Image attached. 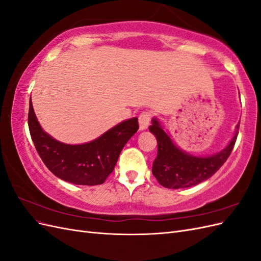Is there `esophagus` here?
Returning <instances> with one entry per match:
<instances>
[{"mask_svg":"<svg viewBox=\"0 0 261 261\" xmlns=\"http://www.w3.org/2000/svg\"><path fill=\"white\" fill-rule=\"evenodd\" d=\"M138 120H139V129L145 130L149 126L150 120H151V114H150L149 112H143L139 115Z\"/></svg>","mask_w":261,"mask_h":261,"instance_id":"34e87169","label":"esophagus"}]
</instances>
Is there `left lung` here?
I'll use <instances>...</instances> for the list:
<instances>
[{
  "mask_svg": "<svg viewBox=\"0 0 261 261\" xmlns=\"http://www.w3.org/2000/svg\"><path fill=\"white\" fill-rule=\"evenodd\" d=\"M239 128L240 124L236 126L231 143L222 151L211 156L199 158L181 151L163 130L160 123L153 118L149 130L156 138L158 154L152 164V174L159 184L173 189L192 187L210 178L230 156L239 135Z\"/></svg>",
  "mask_w": 261,
  "mask_h": 261,
  "instance_id": "8db88e82",
  "label": "left lung"
}]
</instances>
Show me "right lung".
<instances>
[{
  "label": "right lung",
  "instance_id": "1",
  "mask_svg": "<svg viewBox=\"0 0 261 261\" xmlns=\"http://www.w3.org/2000/svg\"><path fill=\"white\" fill-rule=\"evenodd\" d=\"M28 126L37 152L55 176L75 185H100L113 172L122 149L138 128V118L124 121L96 140L66 145L44 133L34 112L31 97Z\"/></svg>",
  "mask_w": 261,
  "mask_h": 261
}]
</instances>
